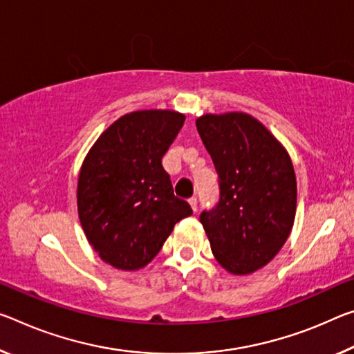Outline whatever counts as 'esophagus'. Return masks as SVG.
I'll use <instances>...</instances> for the list:
<instances>
[{
    "instance_id": "obj_1",
    "label": "esophagus",
    "mask_w": 354,
    "mask_h": 354,
    "mask_svg": "<svg viewBox=\"0 0 354 354\" xmlns=\"http://www.w3.org/2000/svg\"><path fill=\"white\" fill-rule=\"evenodd\" d=\"M189 205H190V207H192L194 211H197V207H198V205H197V198H195V197L189 198Z\"/></svg>"
}]
</instances>
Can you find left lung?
I'll use <instances>...</instances> for the list:
<instances>
[{
  "label": "left lung",
  "instance_id": "1",
  "mask_svg": "<svg viewBox=\"0 0 354 354\" xmlns=\"http://www.w3.org/2000/svg\"><path fill=\"white\" fill-rule=\"evenodd\" d=\"M197 131L214 162L218 201L200 214L216 260L244 276L282 249L296 214V176L279 140L243 111L203 115Z\"/></svg>",
  "mask_w": 354,
  "mask_h": 354
}]
</instances>
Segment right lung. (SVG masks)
<instances>
[{
    "mask_svg": "<svg viewBox=\"0 0 354 354\" xmlns=\"http://www.w3.org/2000/svg\"><path fill=\"white\" fill-rule=\"evenodd\" d=\"M186 116L140 110L116 120L83 160L78 217L93 249L122 271L145 268L192 207L175 197L162 157Z\"/></svg>",
    "mask_w": 354,
    "mask_h": 354,
    "instance_id": "add662e5",
    "label": "right lung"
}]
</instances>
